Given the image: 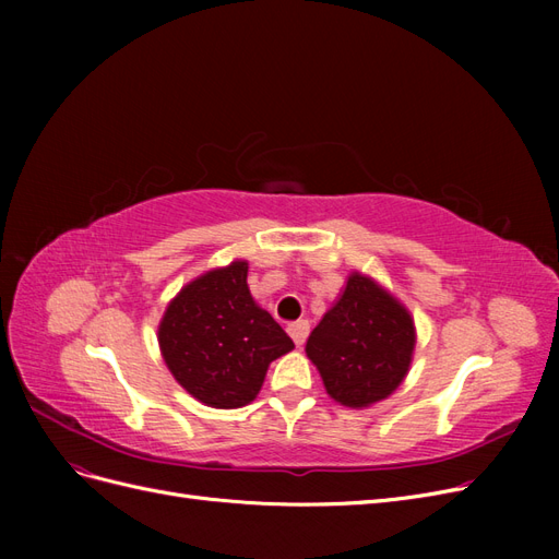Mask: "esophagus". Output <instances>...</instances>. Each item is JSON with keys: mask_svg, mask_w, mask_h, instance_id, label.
<instances>
[{"mask_svg": "<svg viewBox=\"0 0 559 559\" xmlns=\"http://www.w3.org/2000/svg\"><path fill=\"white\" fill-rule=\"evenodd\" d=\"M286 331H289V335L294 337V343L300 347L302 343H306V337H308V333H310V324H308L306 319H300V321H292L289 329H286Z\"/></svg>", "mask_w": 559, "mask_h": 559, "instance_id": "obj_1", "label": "esophagus"}]
</instances>
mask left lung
<instances>
[{"label": "left lung", "instance_id": "left-lung-1", "mask_svg": "<svg viewBox=\"0 0 559 559\" xmlns=\"http://www.w3.org/2000/svg\"><path fill=\"white\" fill-rule=\"evenodd\" d=\"M415 326L396 298L359 273L310 333L306 352L326 392L349 408L386 399L413 359Z\"/></svg>", "mask_w": 559, "mask_h": 559}]
</instances>
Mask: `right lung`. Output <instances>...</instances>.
<instances>
[{
	"label": "right lung",
	"mask_w": 559,
	"mask_h": 559,
	"mask_svg": "<svg viewBox=\"0 0 559 559\" xmlns=\"http://www.w3.org/2000/svg\"><path fill=\"white\" fill-rule=\"evenodd\" d=\"M158 343L177 382L212 408H240L257 399L270 361L294 347L253 302L245 261L186 284L167 306Z\"/></svg>",
	"instance_id": "add662e5"
}]
</instances>
